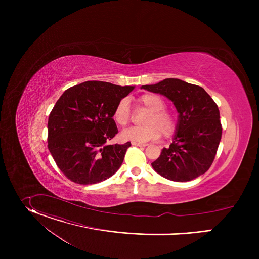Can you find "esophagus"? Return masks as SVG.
<instances>
[{
  "label": "esophagus",
  "mask_w": 259,
  "mask_h": 259,
  "mask_svg": "<svg viewBox=\"0 0 259 259\" xmlns=\"http://www.w3.org/2000/svg\"><path fill=\"white\" fill-rule=\"evenodd\" d=\"M132 145L139 146V147H145L147 144L146 143H141V142H132Z\"/></svg>",
  "instance_id": "obj_1"
}]
</instances>
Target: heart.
Segmentation results:
<instances>
[{"mask_svg":"<svg viewBox=\"0 0 259 259\" xmlns=\"http://www.w3.org/2000/svg\"><path fill=\"white\" fill-rule=\"evenodd\" d=\"M138 106L150 110L143 120L144 126L133 127L122 132V138L132 142H146L159 138L161 134L168 138L174 135L178 127L176 116L166 109L165 100L154 93H145L137 98ZM114 120L120 126L131 121V109L126 98L121 99L115 107Z\"/></svg>","mask_w":259,"mask_h":259,"instance_id":"heart-1","label":"heart"}]
</instances>
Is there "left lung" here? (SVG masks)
Listing matches in <instances>:
<instances>
[{"instance_id":"obj_1","label":"left lung","mask_w":259,"mask_h":259,"mask_svg":"<svg viewBox=\"0 0 259 259\" xmlns=\"http://www.w3.org/2000/svg\"><path fill=\"white\" fill-rule=\"evenodd\" d=\"M141 88L168 97L179 113L173 142L152 163L155 171L173 181H190L208 171L223 133L219 109L211 96L202 87L179 79Z\"/></svg>"}]
</instances>
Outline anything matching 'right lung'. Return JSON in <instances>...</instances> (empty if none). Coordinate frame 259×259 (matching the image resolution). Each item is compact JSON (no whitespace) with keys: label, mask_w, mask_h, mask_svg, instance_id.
<instances>
[{"label":"right lung","mask_w":259,"mask_h":259,"mask_svg":"<svg viewBox=\"0 0 259 259\" xmlns=\"http://www.w3.org/2000/svg\"><path fill=\"white\" fill-rule=\"evenodd\" d=\"M133 86L87 81L64 91L48 119V149L71 181L93 184L114 175L131 143L106 144L118 133L113 114Z\"/></svg>","instance_id":"right-lung-1"}]
</instances>
